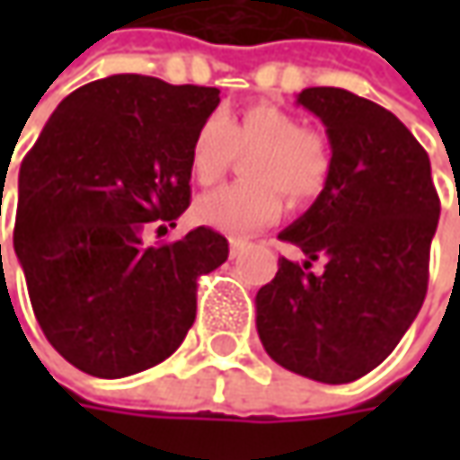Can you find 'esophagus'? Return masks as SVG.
Segmentation results:
<instances>
[{"mask_svg":"<svg viewBox=\"0 0 460 460\" xmlns=\"http://www.w3.org/2000/svg\"><path fill=\"white\" fill-rule=\"evenodd\" d=\"M245 248H248V243H245V240H240V238L230 240V256H233V258L240 256V253H243Z\"/></svg>","mask_w":460,"mask_h":460,"instance_id":"obj_1","label":"esophagus"}]
</instances>
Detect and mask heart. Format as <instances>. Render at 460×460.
<instances>
[{"label": "heart", "mask_w": 460, "mask_h": 460, "mask_svg": "<svg viewBox=\"0 0 460 460\" xmlns=\"http://www.w3.org/2000/svg\"><path fill=\"white\" fill-rule=\"evenodd\" d=\"M243 171L251 181L204 194L197 220L227 235L253 233L281 212V191L292 204L312 202L330 176V148L317 130L269 102L243 107L238 115H209L189 146V168L199 184H215L235 153H245Z\"/></svg>", "instance_id": "obj_1"}]
</instances>
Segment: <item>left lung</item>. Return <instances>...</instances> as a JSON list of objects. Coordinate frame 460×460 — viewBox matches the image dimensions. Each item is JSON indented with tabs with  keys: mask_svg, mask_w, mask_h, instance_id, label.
<instances>
[{
	"mask_svg": "<svg viewBox=\"0 0 460 460\" xmlns=\"http://www.w3.org/2000/svg\"><path fill=\"white\" fill-rule=\"evenodd\" d=\"M296 104L325 125L330 176L279 233L307 261L279 258L258 289V338L287 371L348 384L397 348L422 307L440 199L428 153L389 110L335 86H309ZM317 257L326 269L312 275Z\"/></svg>",
	"mask_w": 460,
	"mask_h": 460,
	"instance_id": "left-lung-1",
	"label": "left lung"
}]
</instances>
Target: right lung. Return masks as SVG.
I'll list each match as a JSON object with an SVG mask.
<instances>
[{"label":"right lung","mask_w":460,"mask_h":460,"mask_svg":"<svg viewBox=\"0 0 460 460\" xmlns=\"http://www.w3.org/2000/svg\"><path fill=\"white\" fill-rule=\"evenodd\" d=\"M215 86L115 74L63 99L20 166L14 253L48 343L84 374L166 361L197 317V279L227 261L209 227L146 245L189 207V146Z\"/></svg>","instance_id":"right-lung-1"}]
</instances>
